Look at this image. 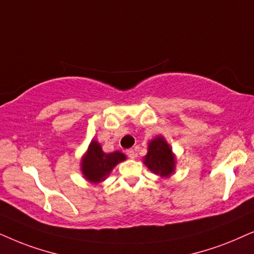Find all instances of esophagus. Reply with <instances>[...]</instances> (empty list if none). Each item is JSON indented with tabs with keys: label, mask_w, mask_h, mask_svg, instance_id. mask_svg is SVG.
Masks as SVG:
<instances>
[{
	"label": "esophagus",
	"mask_w": 254,
	"mask_h": 254,
	"mask_svg": "<svg viewBox=\"0 0 254 254\" xmlns=\"http://www.w3.org/2000/svg\"><path fill=\"white\" fill-rule=\"evenodd\" d=\"M127 155L129 157L130 159H134L136 158V152H134L132 148H129V150H127Z\"/></svg>",
	"instance_id": "esophagus-1"
}]
</instances>
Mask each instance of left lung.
<instances>
[{
    "label": "left lung",
    "instance_id": "8db88e82",
    "mask_svg": "<svg viewBox=\"0 0 254 254\" xmlns=\"http://www.w3.org/2000/svg\"><path fill=\"white\" fill-rule=\"evenodd\" d=\"M143 162L152 173L167 179L175 172L177 157L166 139L157 136L148 141L147 153L143 158Z\"/></svg>",
    "mask_w": 254,
    "mask_h": 254
}]
</instances>
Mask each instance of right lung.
Segmentation results:
<instances>
[{"label":"right lung","instance_id":"obj_1","mask_svg":"<svg viewBox=\"0 0 254 254\" xmlns=\"http://www.w3.org/2000/svg\"><path fill=\"white\" fill-rule=\"evenodd\" d=\"M124 160H127V157L121 151L106 153L99 141L93 139L81 158L80 171L88 182L99 185L109 177L116 165Z\"/></svg>","mask_w":254,"mask_h":254}]
</instances>
